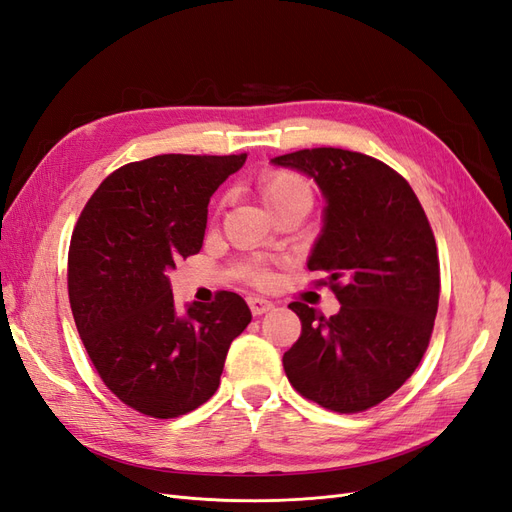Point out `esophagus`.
Masks as SVG:
<instances>
[{"label":"esophagus","mask_w":512,"mask_h":512,"mask_svg":"<svg viewBox=\"0 0 512 512\" xmlns=\"http://www.w3.org/2000/svg\"><path fill=\"white\" fill-rule=\"evenodd\" d=\"M247 305H250L254 316H262V314H267L269 309H273V303L267 301V299H262V297H250V299H247Z\"/></svg>","instance_id":"34e87169"}]
</instances>
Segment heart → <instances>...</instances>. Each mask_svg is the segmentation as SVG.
<instances>
[{"mask_svg": "<svg viewBox=\"0 0 512 512\" xmlns=\"http://www.w3.org/2000/svg\"><path fill=\"white\" fill-rule=\"evenodd\" d=\"M256 188L260 198L265 200V205L277 213L280 209L294 205V203H312V190L301 179L299 175L290 173V170H280V168H265L258 175ZM243 280H247L254 286H269L273 282V273L271 269L260 260L245 262L239 269Z\"/></svg>", "mask_w": 512, "mask_h": 512, "instance_id": "1", "label": "heart"}]
</instances>
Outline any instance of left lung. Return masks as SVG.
<instances>
[{
  "instance_id": "8db88e82",
  "label": "left lung",
  "mask_w": 512,
  "mask_h": 512,
  "mask_svg": "<svg viewBox=\"0 0 512 512\" xmlns=\"http://www.w3.org/2000/svg\"><path fill=\"white\" fill-rule=\"evenodd\" d=\"M314 177L327 198L309 271L327 273L342 309L324 318L301 301L288 307L301 337L284 354L294 391L354 414L404 384L429 346L440 299L433 230L410 183L359 151L316 147L271 160Z\"/></svg>"
}]
</instances>
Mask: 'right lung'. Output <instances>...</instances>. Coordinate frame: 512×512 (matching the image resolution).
Segmentation results:
<instances>
[{
  "instance_id": "1",
  "label": "right lung",
  "mask_w": 512,
  "mask_h": 512,
  "mask_svg": "<svg viewBox=\"0 0 512 512\" xmlns=\"http://www.w3.org/2000/svg\"><path fill=\"white\" fill-rule=\"evenodd\" d=\"M239 156L164 153L130 162L91 194L68 250L76 329L98 376L119 401L151 418H175L218 391L232 339L250 307L222 290L209 305L175 312L168 271L200 252L211 194Z\"/></svg>"
}]
</instances>
